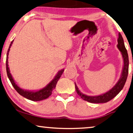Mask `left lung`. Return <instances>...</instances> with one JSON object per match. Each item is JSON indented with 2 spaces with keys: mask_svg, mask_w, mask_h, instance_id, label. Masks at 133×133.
Instances as JSON below:
<instances>
[{
  "mask_svg": "<svg viewBox=\"0 0 133 133\" xmlns=\"http://www.w3.org/2000/svg\"><path fill=\"white\" fill-rule=\"evenodd\" d=\"M117 47L119 50L120 51L121 53L124 61L123 68H122L121 75L120 78L117 83L115 84V85L113 87L112 89H110L109 91H108V92L99 95V96H90L83 94L78 89L76 83H75L76 92L79 96L81 97V98H82L83 100L87 101V102L90 103H104L108 102L110 100H112V98H114L122 90L128 76L129 60H128L127 51L125 46L123 38H122V35H121L120 33H119Z\"/></svg>",
  "mask_w": 133,
  "mask_h": 133,
  "instance_id": "left-lung-1",
  "label": "left lung"
}]
</instances>
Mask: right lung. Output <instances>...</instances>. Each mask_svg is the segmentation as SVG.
<instances>
[{"label": "right lung", "instance_id": "obj_1", "mask_svg": "<svg viewBox=\"0 0 133 133\" xmlns=\"http://www.w3.org/2000/svg\"><path fill=\"white\" fill-rule=\"evenodd\" d=\"M14 41L11 42V44L9 45V49L8 50L7 55H6V72L8 77L9 79L10 82L14 88H15V90L19 93L21 96H22L26 98L29 100H30L31 101H41L45 100L47 98H48L49 96H51L52 94V90L55 88L56 87L57 83L59 80V79L60 78L61 75L63 74V72H64V69H61V70H59L58 73H57V75H55L54 78L47 85L44 87V88L41 89V90H37V91H29L26 90H24V89L21 88L18 85L16 84L15 81L14 80L11 73H10V70L8 67V55L9 52L10 51V48L12 46Z\"/></svg>", "mask_w": 133, "mask_h": 133}]
</instances>
